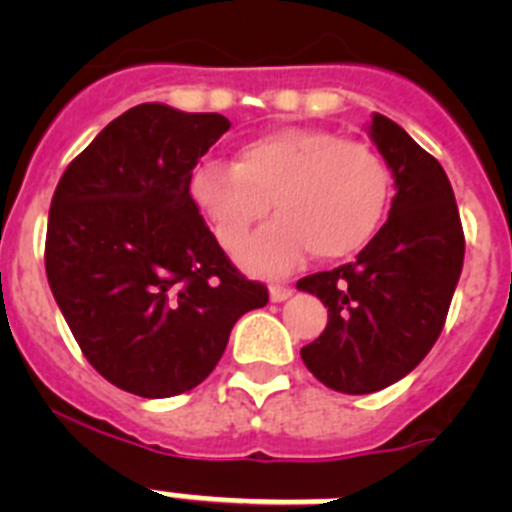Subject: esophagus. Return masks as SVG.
Wrapping results in <instances>:
<instances>
[{
	"label": "esophagus",
	"instance_id": "34e87169",
	"mask_svg": "<svg viewBox=\"0 0 512 512\" xmlns=\"http://www.w3.org/2000/svg\"><path fill=\"white\" fill-rule=\"evenodd\" d=\"M269 297H271V302L289 300V297H292V287H289V284H271Z\"/></svg>",
	"mask_w": 512,
	"mask_h": 512
}]
</instances>
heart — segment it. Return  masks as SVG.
Returning <instances> with one entry per match:
<instances>
[{"mask_svg": "<svg viewBox=\"0 0 512 512\" xmlns=\"http://www.w3.org/2000/svg\"><path fill=\"white\" fill-rule=\"evenodd\" d=\"M390 171L372 146L318 128H279L238 148L235 164L202 161L189 197L225 251L279 212L238 259L251 271H284L310 248L341 259L372 241L390 205Z\"/></svg>", "mask_w": 512, "mask_h": 512, "instance_id": "b5f03b06", "label": "heart"}]
</instances>
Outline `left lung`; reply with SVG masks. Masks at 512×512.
Returning a JSON list of instances; mask_svg holds the SVG:
<instances>
[{
    "instance_id": "obj_1",
    "label": "left lung",
    "mask_w": 512,
    "mask_h": 512,
    "mask_svg": "<svg viewBox=\"0 0 512 512\" xmlns=\"http://www.w3.org/2000/svg\"><path fill=\"white\" fill-rule=\"evenodd\" d=\"M369 138L395 179L390 217L356 261L297 282L328 307V325L302 346V361L346 395L384 390L425 359L464 264V230L443 166L379 112Z\"/></svg>"
}]
</instances>
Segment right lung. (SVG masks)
Listing matches in <instances>:
<instances>
[{
    "instance_id": "1",
    "label": "right lung",
    "mask_w": 512,
    "mask_h": 512,
    "mask_svg": "<svg viewBox=\"0 0 512 512\" xmlns=\"http://www.w3.org/2000/svg\"><path fill=\"white\" fill-rule=\"evenodd\" d=\"M230 120L130 107L63 171L45 274L89 364L158 400L210 377L235 320L269 292L230 264L189 197L192 169Z\"/></svg>"
}]
</instances>
